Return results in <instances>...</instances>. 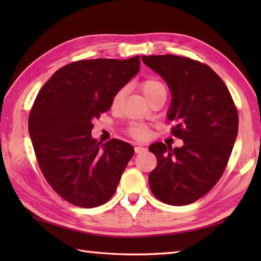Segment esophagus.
<instances>
[{
  "label": "esophagus",
  "mask_w": 261,
  "mask_h": 261,
  "mask_svg": "<svg viewBox=\"0 0 261 261\" xmlns=\"http://www.w3.org/2000/svg\"><path fill=\"white\" fill-rule=\"evenodd\" d=\"M135 151H136L137 153L145 152V151H147V148L143 147V146H136V147H135Z\"/></svg>",
  "instance_id": "esophagus-1"
}]
</instances>
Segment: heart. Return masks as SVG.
<instances>
[{
	"label": "heart",
	"mask_w": 261,
	"mask_h": 261,
	"mask_svg": "<svg viewBox=\"0 0 261 261\" xmlns=\"http://www.w3.org/2000/svg\"><path fill=\"white\" fill-rule=\"evenodd\" d=\"M141 90H142L143 95H145L149 99L153 95H156L157 93L162 92V91H166V88L163 85V83H160L157 80L149 79L142 83ZM122 98H123V91H119L115 94L113 99H112V108L113 109H116L119 107L122 102ZM130 135L132 137H135L136 139L143 140V139H147L149 135H150V130H149V127L145 124H135L130 127Z\"/></svg>",
	"instance_id": "b5f03b06"
}]
</instances>
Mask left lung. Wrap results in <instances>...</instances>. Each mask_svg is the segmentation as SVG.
I'll return each instance as SVG.
<instances>
[{
    "label": "left lung",
    "instance_id": "left-lung-1",
    "mask_svg": "<svg viewBox=\"0 0 261 261\" xmlns=\"http://www.w3.org/2000/svg\"><path fill=\"white\" fill-rule=\"evenodd\" d=\"M141 58L167 84L171 134L184 141L180 148L163 142L149 147L157 158L149 186L166 204H191L222 176L238 135V111L224 82L207 65L174 55Z\"/></svg>",
    "mask_w": 261,
    "mask_h": 261
}]
</instances>
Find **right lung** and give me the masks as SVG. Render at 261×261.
I'll use <instances>...</instances> for the list:
<instances>
[{
  "mask_svg": "<svg viewBox=\"0 0 261 261\" xmlns=\"http://www.w3.org/2000/svg\"><path fill=\"white\" fill-rule=\"evenodd\" d=\"M139 64V56L80 60L58 69L38 93L28 124L31 142L45 178L67 202L96 207L115 193L135 149L118 139L97 142L92 121L110 110Z\"/></svg>",
  "mask_w": 261,
  "mask_h": 261,
  "instance_id": "1",
  "label": "right lung"
}]
</instances>
